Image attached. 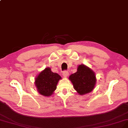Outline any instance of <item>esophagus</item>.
I'll return each instance as SVG.
<instances>
[{
	"mask_svg": "<svg viewBox=\"0 0 128 128\" xmlns=\"http://www.w3.org/2000/svg\"><path fill=\"white\" fill-rule=\"evenodd\" d=\"M62 75L64 77H67L69 75V72L68 71H64L62 72Z\"/></svg>",
	"mask_w": 128,
	"mask_h": 128,
	"instance_id": "esophagus-1",
	"label": "esophagus"
}]
</instances>
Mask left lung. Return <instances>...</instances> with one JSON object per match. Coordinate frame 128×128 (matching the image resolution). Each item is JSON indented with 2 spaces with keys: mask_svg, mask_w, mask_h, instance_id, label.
<instances>
[{
  "mask_svg": "<svg viewBox=\"0 0 128 128\" xmlns=\"http://www.w3.org/2000/svg\"><path fill=\"white\" fill-rule=\"evenodd\" d=\"M69 79L79 95L89 93L94 88L96 82L95 72L84 64L79 65L77 72L72 74Z\"/></svg>",
  "mask_w": 128,
  "mask_h": 128,
  "instance_id": "8db88e82",
  "label": "left lung"
}]
</instances>
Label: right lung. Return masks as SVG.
Returning <instances> with one entry per match:
<instances>
[{
	"mask_svg": "<svg viewBox=\"0 0 128 128\" xmlns=\"http://www.w3.org/2000/svg\"><path fill=\"white\" fill-rule=\"evenodd\" d=\"M61 79L59 74L52 72L51 69L48 67L38 74L35 79V84L40 94L45 96H50L54 94L57 84Z\"/></svg>",
	"mask_w": 128,
	"mask_h": 128,
	"instance_id": "obj_1",
	"label": "right lung"
}]
</instances>
